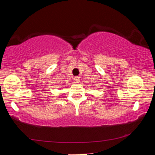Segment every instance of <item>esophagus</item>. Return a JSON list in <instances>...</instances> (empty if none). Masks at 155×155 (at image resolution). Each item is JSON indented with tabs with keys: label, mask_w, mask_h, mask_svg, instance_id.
Segmentation results:
<instances>
[{
	"label": "esophagus",
	"mask_w": 155,
	"mask_h": 155,
	"mask_svg": "<svg viewBox=\"0 0 155 155\" xmlns=\"http://www.w3.org/2000/svg\"><path fill=\"white\" fill-rule=\"evenodd\" d=\"M74 81H75L76 83H79L80 78H79V77H75L74 78Z\"/></svg>",
	"instance_id": "obj_1"
}]
</instances>
